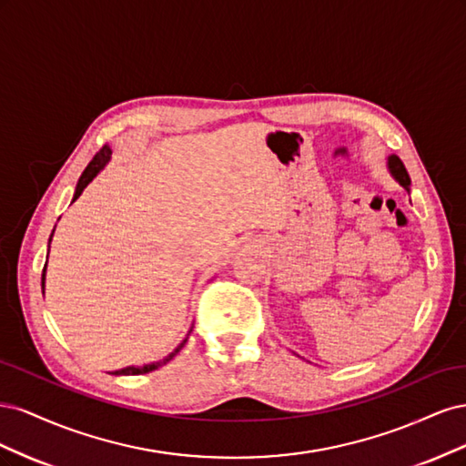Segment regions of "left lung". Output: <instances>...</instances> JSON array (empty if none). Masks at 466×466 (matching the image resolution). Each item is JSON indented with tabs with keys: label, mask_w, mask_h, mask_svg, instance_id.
Returning a JSON list of instances; mask_svg holds the SVG:
<instances>
[{
	"label": "left lung",
	"mask_w": 466,
	"mask_h": 466,
	"mask_svg": "<svg viewBox=\"0 0 466 466\" xmlns=\"http://www.w3.org/2000/svg\"><path fill=\"white\" fill-rule=\"evenodd\" d=\"M387 165H389V171L394 177V180H397L404 190L410 192V177H408V171H406L404 163L397 157V155H389Z\"/></svg>",
	"instance_id": "left-lung-1"
}]
</instances>
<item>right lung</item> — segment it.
Masks as SVG:
<instances>
[{"label": "right lung", "instance_id": "right-lung-1", "mask_svg": "<svg viewBox=\"0 0 466 466\" xmlns=\"http://www.w3.org/2000/svg\"><path fill=\"white\" fill-rule=\"evenodd\" d=\"M110 155H112V151H110V147L108 146H105L101 151H98L95 157H93V161L87 165V168L86 171H83V175L79 177V182H77V187H76V194H74V202L79 198L81 196V192L86 190V187L89 185V182L103 171L105 168V165L108 163V159H110ZM56 229V228H54ZM52 235H54V231H52ZM52 235H50V241H52ZM50 241H48V248H50ZM45 279H46V264H45V268H42V291H45ZM192 330V329H190ZM187 340H188V336L185 338V340H182L177 348H175V351H171V354H168L167 358H163V360H159V361H153V363H147V365H130V368H124V370H118V371H112V375H144V373H149V371H155V370H159L161 365H165V363H168L171 361L178 351L182 350V346L187 344Z\"/></svg>", "mask_w": 466, "mask_h": 466}]
</instances>
